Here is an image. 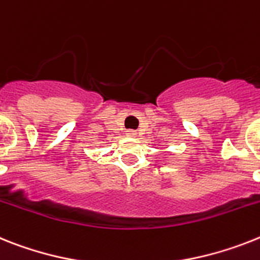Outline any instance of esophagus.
Listing matches in <instances>:
<instances>
[{
	"label": "esophagus",
	"mask_w": 260,
	"mask_h": 260,
	"mask_svg": "<svg viewBox=\"0 0 260 260\" xmlns=\"http://www.w3.org/2000/svg\"><path fill=\"white\" fill-rule=\"evenodd\" d=\"M125 134H126V136L135 137V136H136V135H137V132H136V131H135V129H128V131H126V132H125Z\"/></svg>",
	"instance_id": "34e87169"
}]
</instances>
